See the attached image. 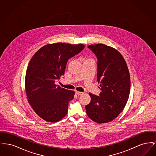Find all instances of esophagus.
<instances>
[{"instance_id": "obj_1", "label": "esophagus", "mask_w": 156, "mask_h": 156, "mask_svg": "<svg viewBox=\"0 0 156 156\" xmlns=\"http://www.w3.org/2000/svg\"><path fill=\"white\" fill-rule=\"evenodd\" d=\"M83 94V92H80V91H76V94L77 95H81Z\"/></svg>"}]
</instances>
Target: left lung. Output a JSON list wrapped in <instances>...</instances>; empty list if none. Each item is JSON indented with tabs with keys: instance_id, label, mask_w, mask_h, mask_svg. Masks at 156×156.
<instances>
[{
	"instance_id": "8db88e82",
	"label": "left lung",
	"mask_w": 156,
	"mask_h": 156,
	"mask_svg": "<svg viewBox=\"0 0 156 156\" xmlns=\"http://www.w3.org/2000/svg\"><path fill=\"white\" fill-rule=\"evenodd\" d=\"M98 58L97 80L100 96L89 93L90 102L85 106L87 114L101 124L111 122L123 110L130 90V77L126 61L115 48L104 44L88 46Z\"/></svg>"
}]
</instances>
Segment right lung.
Instances as JSON below:
<instances>
[{
    "label": "right lung",
    "instance_id": "obj_1",
    "mask_svg": "<svg viewBox=\"0 0 156 156\" xmlns=\"http://www.w3.org/2000/svg\"><path fill=\"white\" fill-rule=\"evenodd\" d=\"M83 44L58 43L45 45L32 57L25 77V91L29 104L41 119L57 122L68 113L74 90L61 88L56 80L64 74L68 59L81 52Z\"/></svg>",
    "mask_w": 156,
    "mask_h": 156
}]
</instances>
